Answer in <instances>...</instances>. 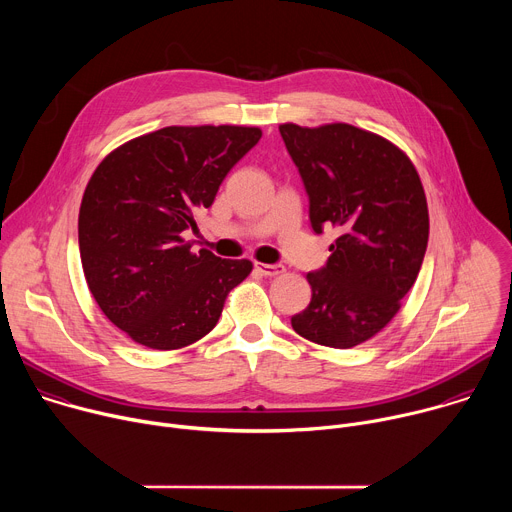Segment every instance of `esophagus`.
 <instances>
[{"instance_id":"34e87169","label":"esophagus","mask_w":512,"mask_h":512,"mask_svg":"<svg viewBox=\"0 0 512 512\" xmlns=\"http://www.w3.org/2000/svg\"><path fill=\"white\" fill-rule=\"evenodd\" d=\"M255 269L259 273H263L265 277H275V275H281L285 271L283 265H269V263H259V261H255Z\"/></svg>"}]
</instances>
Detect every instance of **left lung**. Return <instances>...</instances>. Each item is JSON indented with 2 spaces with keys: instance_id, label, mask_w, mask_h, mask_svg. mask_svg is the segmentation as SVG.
Returning <instances> with one entry per match:
<instances>
[{
  "instance_id": "8db88e82",
  "label": "left lung",
  "mask_w": 512,
  "mask_h": 512,
  "mask_svg": "<svg viewBox=\"0 0 512 512\" xmlns=\"http://www.w3.org/2000/svg\"><path fill=\"white\" fill-rule=\"evenodd\" d=\"M279 133L310 196L316 233L338 229L326 267L308 273L310 306L291 326L310 342L352 348L401 310L429 239V212L409 156L383 135L348 123Z\"/></svg>"
}]
</instances>
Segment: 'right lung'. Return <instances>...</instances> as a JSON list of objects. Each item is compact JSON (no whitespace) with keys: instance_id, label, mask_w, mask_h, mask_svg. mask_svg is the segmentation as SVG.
I'll list each match as a JSON object with an SVG mask.
<instances>
[{"instance_id":"add662e5","label":"right lung","mask_w":512,"mask_h":512,"mask_svg":"<svg viewBox=\"0 0 512 512\" xmlns=\"http://www.w3.org/2000/svg\"><path fill=\"white\" fill-rule=\"evenodd\" d=\"M259 127L170 125L125 141L93 172L79 210L87 285L133 342L176 350L206 336L249 259L192 251L186 229L214 202Z\"/></svg>"}]
</instances>
